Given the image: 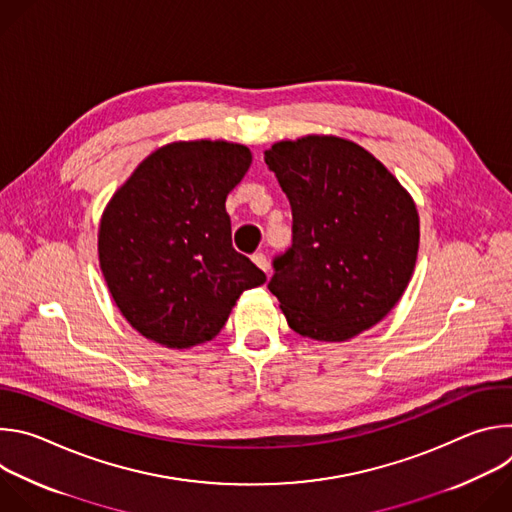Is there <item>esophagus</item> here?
<instances>
[{
    "label": "esophagus",
    "instance_id": "1",
    "mask_svg": "<svg viewBox=\"0 0 512 512\" xmlns=\"http://www.w3.org/2000/svg\"><path fill=\"white\" fill-rule=\"evenodd\" d=\"M251 259H253V263H255L259 269H263L265 273H269V261H267L265 253H255Z\"/></svg>",
    "mask_w": 512,
    "mask_h": 512
}]
</instances>
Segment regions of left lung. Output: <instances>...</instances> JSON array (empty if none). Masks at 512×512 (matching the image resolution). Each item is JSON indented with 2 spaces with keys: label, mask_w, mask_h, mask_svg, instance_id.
I'll use <instances>...</instances> for the list:
<instances>
[{
  "label": "left lung",
  "mask_w": 512,
  "mask_h": 512,
  "mask_svg": "<svg viewBox=\"0 0 512 512\" xmlns=\"http://www.w3.org/2000/svg\"><path fill=\"white\" fill-rule=\"evenodd\" d=\"M265 164L291 206V245L267 283L289 328L342 342L381 322L417 259L411 196L375 156L332 135L279 141Z\"/></svg>",
  "instance_id": "obj_1"
}]
</instances>
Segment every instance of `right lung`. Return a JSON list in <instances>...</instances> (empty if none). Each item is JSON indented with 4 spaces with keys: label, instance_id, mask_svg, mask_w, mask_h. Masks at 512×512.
I'll return each instance as SVG.
<instances>
[{
    "label": "right lung",
    "instance_id": "add662e5",
    "mask_svg": "<svg viewBox=\"0 0 512 512\" xmlns=\"http://www.w3.org/2000/svg\"><path fill=\"white\" fill-rule=\"evenodd\" d=\"M251 166L245 145L176 141L145 158L111 198L99 261L125 320L145 338L188 348L214 338L265 273L235 251L229 192Z\"/></svg>",
    "mask_w": 512,
    "mask_h": 512
}]
</instances>
